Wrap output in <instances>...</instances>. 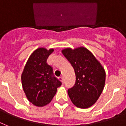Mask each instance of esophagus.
Listing matches in <instances>:
<instances>
[{"label":"esophagus","instance_id":"34e87169","mask_svg":"<svg viewBox=\"0 0 126 126\" xmlns=\"http://www.w3.org/2000/svg\"><path fill=\"white\" fill-rule=\"evenodd\" d=\"M59 80H61L62 82H63V77H59Z\"/></svg>","mask_w":126,"mask_h":126}]
</instances>
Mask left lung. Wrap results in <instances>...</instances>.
Returning a JSON list of instances; mask_svg holds the SVG:
<instances>
[{"label": "left lung", "instance_id": "8db88e82", "mask_svg": "<svg viewBox=\"0 0 126 126\" xmlns=\"http://www.w3.org/2000/svg\"><path fill=\"white\" fill-rule=\"evenodd\" d=\"M62 53L75 70L76 82L68 95L76 107L87 109L95 103L105 84V69L92 53L84 47H68Z\"/></svg>", "mask_w": 126, "mask_h": 126}]
</instances>
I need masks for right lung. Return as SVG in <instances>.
I'll return each mask as SVG.
<instances>
[{"mask_svg":"<svg viewBox=\"0 0 126 126\" xmlns=\"http://www.w3.org/2000/svg\"><path fill=\"white\" fill-rule=\"evenodd\" d=\"M39 47L30 55L21 75V82L27 99L36 107L49 103L61 85L53 76V69L47 59L53 51Z\"/></svg>","mask_w":126,"mask_h":126,"instance_id":"right-lung-1","label":"right lung"}]
</instances>
